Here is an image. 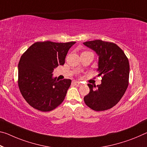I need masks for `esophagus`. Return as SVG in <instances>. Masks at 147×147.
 Here are the masks:
<instances>
[{"mask_svg": "<svg viewBox=\"0 0 147 147\" xmlns=\"http://www.w3.org/2000/svg\"><path fill=\"white\" fill-rule=\"evenodd\" d=\"M74 84L76 85V86H80L81 85H82V84H81V82H78V81H74V82H73Z\"/></svg>", "mask_w": 147, "mask_h": 147, "instance_id": "1", "label": "esophagus"}]
</instances>
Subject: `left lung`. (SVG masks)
Instances as JSON below:
<instances>
[{
    "instance_id": "8db88e82",
    "label": "left lung",
    "mask_w": 147,
    "mask_h": 147,
    "mask_svg": "<svg viewBox=\"0 0 147 147\" xmlns=\"http://www.w3.org/2000/svg\"><path fill=\"white\" fill-rule=\"evenodd\" d=\"M99 56V76L101 84H88L90 93L84 97L86 105L96 111L108 110L115 106L127 90L129 64L124 52L116 44L101 40L84 42Z\"/></svg>"
}]
</instances>
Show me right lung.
Returning <instances> with one entry per match:
<instances>
[{
  "mask_svg": "<svg viewBox=\"0 0 147 147\" xmlns=\"http://www.w3.org/2000/svg\"><path fill=\"white\" fill-rule=\"evenodd\" d=\"M76 42H37L25 51L18 64V86L23 98L37 110L48 112L61 104L71 84L70 79L56 80L53 70L65 63Z\"/></svg>",
  "mask_w": 147,
  "mask_h": 147,
  "instance_id": "1",
  "label": "right lung"
}]
</instances>
